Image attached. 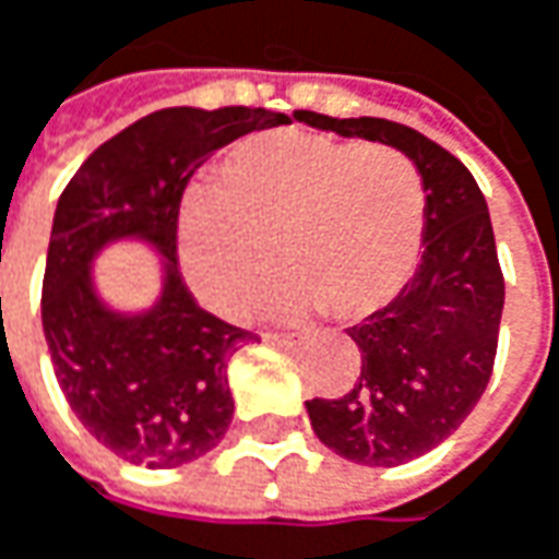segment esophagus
<instances>
[{"mask_svg":"<svg viewBox=\"0 0 559 559\" xmlns=\"http://www.w3.org/2000/svg\"><path fill=\"white\" fill-rule=\"evenodd\" d=\"M265 341L275 347H294L297 344V337H290V334H265Z\"/></svg>","mask_w":559,"mask_h":559,"instance_id":"obj_1","label":"esophagus"}]
</instances>
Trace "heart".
Returning <instances> with one entry per match:
<instances>
[{
	"label": "heart",
	"instance_id": "b5f03b06",
	"mask_svg": "<svg viewBox=\"0 0 559 559\" xmlns=\"http://www.w3.org/2000/svg\"><path fill=\"white\" fill-rule=\"evenodd\" d=\"M425 225V187L409 158L359 140L281 128L234 146L218 183L181 212V262L193 294L218 316H247L284 262L294 275L275 312L331 309L362 322L409 278Z\"/></svg>",
	"mask_w": 559,
	"mask_h": 559
}]
</instances>
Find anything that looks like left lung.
<instances>
[{"mask_svg": "<svg viewBox=\"0 0 559 559\" xmlns=\"http://www.w3.org/2000/svg\"><path fill=\"white\" fill-rule=\"evenodd\" d=\"M309 128L401 150L425 187L423 259L381 312L347 328L362 369L341 401H306L316 438L359 466H401L450 438L488 388L503 275L488 203L444 146L388 118L294 111Z\"/></svg>", "mask_w": 559, "mask_h": 559, "instance_id": "1", "label": "left lung"}]
</instances>
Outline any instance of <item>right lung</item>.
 Listing matches in <instances>:
<instances>
[{
	"instance_id": "obj_1",
	"label": "right lung",
	"mask_w": 559,
	"mask_h": 559,
	"mask_svg": "<svg viewBox=\"0 0 559 559\" xmlns=\"http://www.w3.org/2000/svg\"><path fill=\"white\" fill-rule=\"evenodd\" d=\"M287 121L247 106L158 109L106 140L61 193L43 275L46 347L74 416L134 466H187L231 425L228 362L255 334L215 319L187 290L178 212L183 187L215 150ZM121 239L159 255V297L136 313L106 305L92 272Z\"/></svg>"
}]
</instances>
